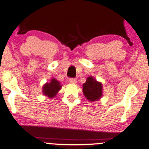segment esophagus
Instances as JSON below:
<instances>
[{"mask_svg":"<svg viewBox=\"0 0 149 149\" xmlns=\"http://www.w3.org/2000/svg\"><path fill=\"white\" fill-rule=\"evenodd\" d=\"M69 83H71V84H76L77 80L76 78H71V79L69 80Z\"/></svg>","mask_w":149,"mask_h":149,"instance_id":"34e87169","label":"esophagus"}]
</instances>
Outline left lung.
<instances>
[{
    "label": "left lung",
    "mask_w": 149,
    "mask_h": 149,
    "mask_svg": "<svg viewBox=\"0 0 149 149\" xmlns=\"http://www.w3.org/2000/svg\"><path fill=\"white\" fill-rule=\"evenodd\" d=\"M83 95L90 102L100 100L103 96V85L93 76H89L83 85Z\"/></svg>",
    "instance_id": "left-lung-1"
}]
</instances>
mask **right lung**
<instances>
[{
	"label": "right lung",
	"mask_w": 149,
	"mask_h": 149,
	"mask_svg": "<svg viewBox=\"0 0 149 149\" xmlns=\"http://www.w3.org/2000/svg\"><path fill=\"white\" fill-rule=\"evenodd\" d=\"M61 87H62V85H61L59 80H57L54 78H52L49 83L47 82L42 86V95L47 96L48 98H54L57 95L59 90H61Z\"/></svg>",
	"instance_id": "1"
}]
</instances>
